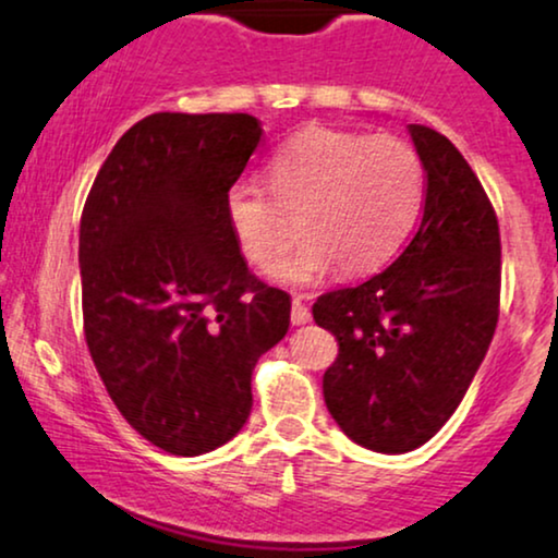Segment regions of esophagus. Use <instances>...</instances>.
<instances>
[{
	"mask_svg": "<svg viewBox=\"0 0 558 558\" xmlns=\"http://www.w3.org/2000/svg\"><path fill=\"white\" fill-rule=\"evenodd\" d=\"M312 319V312L301 304V299H293V308H291V322L293 325H306Z\"/></svg>",
	"mask_w": 558,
	"mask_h": 558,
	"instance_id": "34e87169",
	"label": "esophagus"
}]
</instances>
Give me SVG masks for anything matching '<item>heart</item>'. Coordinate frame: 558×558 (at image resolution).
Wrapping results in <instances>:
<instances>
[{
	"instance_id": "b5f03b06",
	"label": "heart",
	"mask_w": 558,
	"mask_h": 558,
	"mask_svg": "<svg viewBox=\"0 0 558 558\" xmlns=\"http://www.w3.org/2000/svg\"><path fill=\"white\" fill-rule=\"evenodd\" d=\"M267 177L278 206L241 181L228 190L226 215L241 254L265 272L283 262L296 239L282 213L299 218L304 244L280 270L288 286L314 283L335 265L343 275L379 270L411 236L424 207L418 153L387 134L312 126L275 153Z\"/></svg>"
}]
</instances>
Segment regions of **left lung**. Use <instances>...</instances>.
I'll use <instances>...</instances> for the list:
<instances>
[{
	"label": "left lung",
	"instance_id": "obj_1",
	"mask_svg": "<svg viewBox=\"0 0 558 558\" xmlns=\"http://www.w3.org/2000/svg\"><path fill=\"white\" fill-rule=\"evenodd\" d=\"M426 171L411 244L387 270L325 293L314 322L340 343L322 392L355 445L402 454L458 411L499 319L501 241L494 207L445 134L408 124Z\"/></svg>",
	"mask_w": 558,
	"mask_h": 558
}]
</instances>
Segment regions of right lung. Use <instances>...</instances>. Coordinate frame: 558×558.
Masks as SVG:
<instances>
[{"label": "right lung", "mask_w": 558, "mask_h": 558, "mask_svg": "<svg viewBox=\"0 0 558 558\" xmlns=\"http://www.w3.org/2000/svg\"><path fill=\"white\" fill-rule=\"evenodd\" d=\"M259 140L250 113H150L113 145L80 220L93 364L134 432L179 458L241 432L254 366L291 325V296L254 278L226 215Z\"/></svg>", "instance_id": "right-lung-1"}]
</instances>
